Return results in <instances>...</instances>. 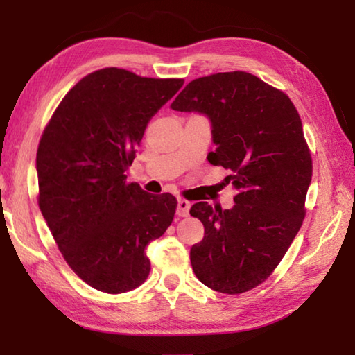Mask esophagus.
I'll use <instances>...</instances> for the list:
<instances>
[{
    "label": "esophagus",
    "mask_w": 355,
    "mask_h": 355,
    "mask_svg": "<svg viewBox=\"0 0 355 355\" xmlns=\"http://www.w3.org/2000/svg\"><path fill=\"white\" fill-rule=\"evenodd\" d=\"M189 208H191V203L188 200L178 199V202H177V214L180 216V218H188Z\"/></svg>",
    "instance_id": "esophagus-1"
}]
</instances>
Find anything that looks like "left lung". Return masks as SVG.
I'll return each instance as SVG.
<instances>
[{
    "label": "left lung",
    "mask_w": 355,
    "mask_h": 355,
    "mask_svg": "<svg viewBox=\"0 0 355 355\" xmlns=\"http://www.w3.org/2000/svg\"><path fill=\"white\" fill-rule=\"evenodd\" d=\"M171 107L209 119L208 161L230 171L236 189L230 209L191 207L205 227L191 248L192 269L214 291H249L277 268L305 218L313 166L299 114L286 94L248 71L197 78Z\"/></svg>",
    "instance_id": "8db88e82"
}]
</instances>
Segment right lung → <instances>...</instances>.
Returning <instances> with one entry per match:
<instances>
[{"label":"right lung","mask_w":355,"mask_h":355,"mask_svg":"<svg viewBox=\"0 0 355 355\" xmlns=\"http://www.w3.org/2000/svg\"><path fill=\"white\" fill-rule=\"evenodd\" d=\"M178 78H144L123 69L92 71L70 89L40 137L39 208L73 272L103 293L142 285L147 245L172 224L177 199L127 182L128 167Z\"/></svg>","instance_id":"1"}]
</instances>
